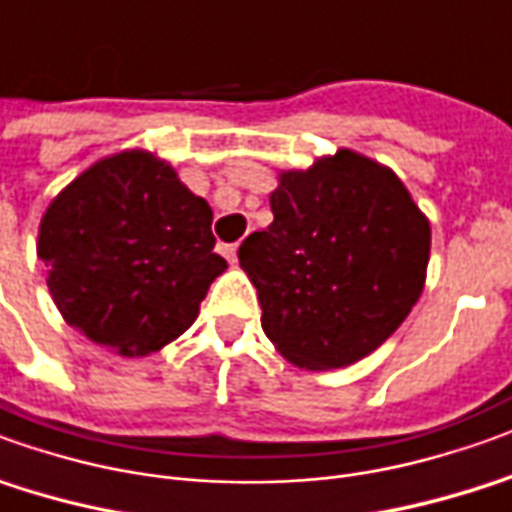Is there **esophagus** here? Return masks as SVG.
Segmentation results:
<instances>
[{
    "mask_svg": "<svg viewBox=\"0 0 512 512\" xmlns=\"http://www.w3.org/2000/svg\"><path fill=\"white\" fill-rule=\"evenodd\" d=\"M236 248H239L236 242H231V245H220V253H222V256H225V259H228V262H234V259H236Z\"/></svg>",
    "mask_w": 512,
    "mask_h": 512,
    "instance_id": "34e87169",
    "label": "esophagus"
}]
</instances>
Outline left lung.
<instances>
[{
	"label": "left lung",
	"mask_w": 512,
	"mask_h": 512,
	"mask_svg": "<svg viewBox=\"0 0 512 512\" xmlns=\"http://www.w3.org/2000/svg\"><path fill=\"white\" fill-rule=\"evenodd\" d=\"M273 222L239 245L262 329L306 370L354 365L404 323L426 284L432 228L396 172L340 147L278 172Z\"/></svg>",
	"instance_id": "obj_1"
}]
</instances>
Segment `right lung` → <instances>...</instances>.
I'll return each mask as SVG.
<instances>
[{
  "label": "right lung",
  "instance_id": "right-lung-1",
  "mask_svg": "<svg viewBox=\"0 0 512 512\" xmlns=\"http://www.w3.org/2000/svg\"><path fill=\"white\" fill-rule=\"evenodd\" d=\"M35 250L63 320L122 357L178 340L228 267L209 203L150 150L105 155L63 186Z\"/></svg>",
  "mask_w": 512,
  "mask_h": 512
}]
</instances>
